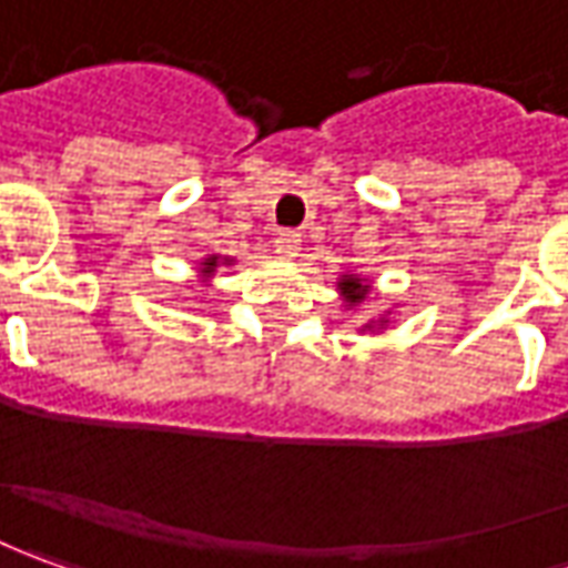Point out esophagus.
<instances>
[{
	"label": "esophagus",
	"instance_id": "1",
	"mask_svg": "<svg viewBox=\"0 0 568 568\" xmlns=\"http://www.w3.org/2000/svg\"><path fill=\"white\" fill-rule=\"evenodd\" d=\"M301 252V235L295 230H280L276 233V254L283 257H295Z\"/></svg>",
	"mask_w": 568,
	"mask_h": 568
}]
</instances>
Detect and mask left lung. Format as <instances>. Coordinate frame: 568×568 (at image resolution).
<instances>
[{"label": "left lung", "mask_w": 568, "mask_h": 568, "mask_svg": "<svg viewBox=\"0 0 568 568\" xmlns=\"http://www.w3.org/2000/svg\"><path fill=\"white\" fill-rule=\"evenodd\" d=\"M338 288H342V295L351 301V304H357V301L366 298V292H369V285H364L357 276H345L342 283H338Z\"/></svg>", "instance_id": "1"}]
</instances>
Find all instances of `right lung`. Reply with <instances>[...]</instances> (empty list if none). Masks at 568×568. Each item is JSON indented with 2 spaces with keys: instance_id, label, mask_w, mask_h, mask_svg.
I'll use <instances>...</instances> for the list:
<instances>
[{
  "instance_id": "1",
  "label": "right lung",
  "mask_w": 568,
  "mask_h": 568,
  "mask_svg": "<svg viewBox=\"0 0 568 568\" xmlns=\"http://www.w3.org/2000/svg\"><path fill=\"white\" fill-rule=\"evenodd\" d=\"M214 267H217V257H207V261H204L202 273H207V276H211V273H214Z\"/></svg>"
}]
</instances>
